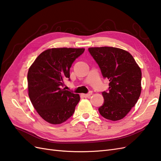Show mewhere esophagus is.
Here are the masks:
<instances>
[{
	"mask_svg": "<svg viewBox=\"0 0 161 161\" xmlns=\"http://www.w3.org/2000/svg\"><path fill=\"white\" fill-rule=\"evenodd\" d=\"M92 94V92L91 91L89 93H88V94H83V96H84V97L87 98V97H90Z\"/></svg>",
	"mask_w": 161,
	"mask_h": 161,
	"instance_id": "1",
	"label": "esophagus"
}]
</instances>
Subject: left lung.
Instances as JSON below:
<instances>
[{
  "mask_svg": "<svg viewBox=\"0 0 161 161\" xmlns=\"http://www.w3.org/2000/svg\"><path fill=\"white\" fill-rule=\"evenodd\" d=\"M104 78L109 80V91L102 92L104 102L99 108L106 119L124 118L135 106L141 92V70L129 52L121 48L102 47L88 48Z\"/></svg>",
  "mask_w": 161,
  "mask_h": 161,
  "instance_id": "8db88e82",
  "label": "left lung"
}]
</instances>
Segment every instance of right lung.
<instances>
[{"instance_id":"right-lung-1","label":"right lung","mask_w":161,"mask_h":161,"mask_svg":"<svg viewBox=\"0 0 161 161\" xmlns=\"http://www.w3.org/2000/svg\"><path fill=\"white\" fill-rule=\"evenodd\" d=\"M84 48H52L42 53L29 67V97L37 113L51 124H61L69 119L80 100L78 94L62 88L70 80V68Z\"/></svg>"}]
</instances>
